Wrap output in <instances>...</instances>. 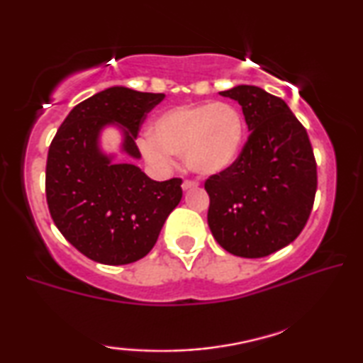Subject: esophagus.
<instances>
[{
	"label": "esophagus",
	"instance_id": "34e87169",
	"mask_svg": "<svg viewBox=\"0 0 363 363\" xmlns=\"http://www.w3.org/2000/svg\"><path fill=\"white\" fill-rule=\"evenodd\" d=\"M182 186H183V190H190V188L198 186V182L196 180H183Z\"/></svg>",
	"mask_w": 363,
	"mask_h": 363
}]
</instances>
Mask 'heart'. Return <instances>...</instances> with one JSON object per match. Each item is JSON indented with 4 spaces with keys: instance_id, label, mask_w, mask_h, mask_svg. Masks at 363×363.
Masks as SVG:
<instances>
[{
    "instance_id": "1",
    "label": "heart",
    "mask_w": 363,
    "mask_h": 363,
    "mask_svg": "<svg viewBox=\"0 0 363 363\" xmlns=\"http://www.w3.org/2000/svg\"><path fill=\"white\" fill-rule=\"evenodd\" d=\"M244 135V118L233 104H183L162 113L140 147L159 164H170L173 155H185L193 172L214 175L234 164Z\"/></svg>"
}]
</instances>
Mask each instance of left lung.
Segmentation results:
<instances>
[{"instance_id": "8db88e82", "label": "left lung", "mask_w": 363, "mask_h": 363, "mask_svg": "<svg viewBox=\"0 0 363 363\" xmlns=\"http://www.w3.org/2000/svg\"><path fill=\"white\" fill-rule=\"evenodd\" d=\"M220 94L242 106L250 134L234 164L204 182L208 224L229 254L260 259L293 242L306 225L316 159L306 129L281 98L252 85Z\"/></svg>"}]
</instances>
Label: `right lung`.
<instances>
[{"label": "right lung", "mask_w": 363, "mask_h": 363, "mask_svg": "<svg viewBox=\"0 0 363 363\" xmlns=\"http://www.w3.org/2000/svg\"><path fill=\"white\" fill-rule=\"evenodd\" d=\"M164 93L113 86L78 103L52 139L45 196L57 229L88 259L125 265L155 245L165 219L182 199V178L150 180L133 164H111L98 147L106 124L124 128V150L139 159L140 125Z\"/></svg>", "instance_id": "1"}]
</instances>
